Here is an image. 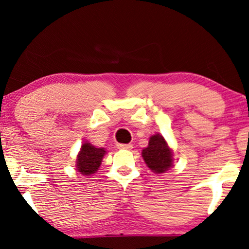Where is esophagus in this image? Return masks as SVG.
Masks as SVG:
<instances>
[{
    "instance_id": "1",
    "label": "esophagus",
    "mask_w": 249,
    "mask_h": 249,
    "mask_svg": "<svg viewBox=\"0 0 249 249\" xmlns=\"http://www.w3.org/2000/svg\"><path fill=\"white\" fill-rule=\"evenodd\" d=\"M117 147L119 149H132L131 144H118Z\"/></svg>"
}]
</instances>
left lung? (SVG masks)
Segmentation results:
<instances>
[{
    "label": "left lung",
    "instance_id": "1",
    "mask_svg": "<svg viewBox=\"0 0 249 249\" xmlns=\"http://www.w3.org/2000/svg\"><path fill=\"white\" fill-rule=\"evenodd\" d=\"M142 156L152 172L164 173L173 166V152L161 134L152 135L148 146L142 151Z\"/></svg>",
    "mask_w": 249,
    "mask_h": 249
}]
</instances>
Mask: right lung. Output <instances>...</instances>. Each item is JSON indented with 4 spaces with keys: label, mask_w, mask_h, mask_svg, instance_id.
Wrapping results in <instances>:
<instances>
[{
    "label": "right lung",
    "mask_w": 249,
    "mask_h": 249,
    "mask_svg": "<svg viewBox=\"0 0 249 249\" xmlns=\"http://www.w3.org/2000/svg\"><path fill=\"white\" fill-rule=\"evenodd\" d=\"M107 149L96 147L90 142H85L76 159V170L83 176H90L97 172L103 161Z\"/></svg>",
    "instance_id": "right-lung-1"
}]
</instances>
